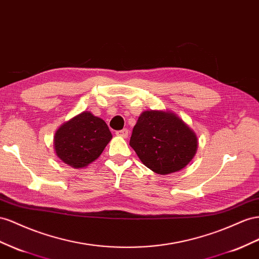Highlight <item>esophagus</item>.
<instances>
[{"label":"esophagus","instance_id":"obj_1","mask_svg":"<svg viewBox=\"0 0 259 259\" xmlns=\"http://www.w3.org/2000/svg\"><path fill=\"white\" fill-rule=\"evenodd\" d=\"M115 134L117 135V136H121V137H124V138H126L127 136H128V131L126 130V128H123V130H121V131H117Z\"/></svg>","mask_w":259,"mask_h":259}]
</instances>
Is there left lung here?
I'll return each mask as SVG.
<instances>
[{
    "mask_svg": "<svg viewBox=\"0 0 259 259\" xmlns=\"http://www.w3.org/2000/svg\"><path fill=\"white\" fill-rule=\"evenodd\" d=\"M130 145L141 161L158 174L183 169L197 150L196 134L169 111H145L133 128Z\"/></svg>",
    "mask_w": 259,
    "mask_h": 259,
    "instance_id": "8db88e82",
    "label": "left lung"
}]
</instances>
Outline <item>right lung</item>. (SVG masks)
<instances>
[{
  "label": "right lung",
  "mask_w": 259,
  "mask_h": 259,
  "mask_svg": "<svg viewBox=\"0 0 259 259\" xmlns=\"http://www.w3.org/2000/svg\"><path fill=\"white\" fill-rule=\"evenodd\" d=\"M111 138L107 123L85 111L62 125L55 133L53 145L63 162L80 169L101 155Z\"/></svg>",
  "instance_id": "obj_1"
}]
</instances>
